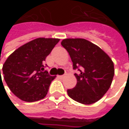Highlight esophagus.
Instances as JSON below:
<instances>
[{"instance_id": "1", "label": "esophagus", "mask_w": 129, "mask_h": 129, "mask_svg": "<svg viewBox=\"0 0 129 129\" xmlns=\"http://www.w3.org/2000/svg\"><path fill=\"white\" fill-rule=\"evenodd\" d=\"M57 77H58L59 78H63L64 77V75H58Z\"/></svg>"}]
</instances>
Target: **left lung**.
Returning <instances> with one entry per match:
<instances>
[{"instance_id":"8db88e82","label":"left lung","mask_w":129,"mask_h":129,"mask_svg":"<svg viewBox=\"0 0 129 129\" xmlns=\"http://www.w3.org/2000/svg\"><path fill=\"white\" fill-rule=\"evenodd\" d=\"M73 63L77 84L67 90L73 100L90 105L99 101L110 88L114 75V63L99 46L84 39H65L61 42Z\"/></svg>"}]
</instances>
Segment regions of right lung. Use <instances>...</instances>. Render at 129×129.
I'll use <instances>...</instances> for the list:
<instances>
[{
  "label": "right lung",
  "instance_id": "1",
  "mask_svg": "<svg viewBox=\"0 0 129 129\" xmlns=\"http://www.w3.org/2000/svg\"><path fill=\"white\" fill-rule=\"evenodd\" d=\"M59 41L53 38L34 39L16 49L5 61L2 69L4 80L21 100L37 102L47 95L55 76L50 75L48 71L42 72L45 67L43 62Z\"/></svg>",
  "mask_w": 129,
  "mask_h": 129
}]
</instances>
